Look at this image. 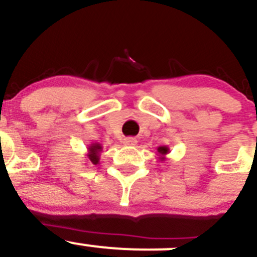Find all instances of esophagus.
I'll use <instances>...</instances> for the list:
<instances>
[{
    "instance_id": "1",
    "label": "esophagus",
    "mask_w": 257,
    "mask_h": 257,
    "mask_svg": "<svg viewBox=\"0 0 257 257\" xmlns=\"http://www.w3.org/2000/svg\"><path fill=\"white\" fill-rule=\"evenodd\" d=\"M123 144L126 145V147H134L137 144V139L133 138V137H128V138L123 139Z\"/></svg>"
}]
</instances>
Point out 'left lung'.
<instances>
[{"mask_svg":"<svg viewBox=\"0 0 257 257\" xmlns=\"http://www.w3.org/2000/svg\"><path fill=\"white\" fill-rule=\"evenodd\" d=\"M157 150H158L157 155H159V160L160 162H164L165 155H167L168 153H170L169 147H168V145H162V147H158Z\"/></svg>","mask_w":257,"mask_h":257,"instance_id":"8db88e82","label":"left lung"}]
</instances>
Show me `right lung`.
Returning <instances> with one entry per match:
<instances>
[{
	"mask_svg": "<svg viewBox=\"0 0 257 257\" xmlns=\"http://www.w3.org/2000/svg\"><path fill=\"white\" fill-rule=\"evenodd\" d=\"M87 158H88V163L93 165H98L99 164V159H100V153H102L103 148L99 143H92L90 145H88L87 148Z\"/></svg>",
	"mask_w": 257,
	"mask_h": 257,
	"instance_id": "add662e5",
	"label": "right lung"
}]
</instances>
